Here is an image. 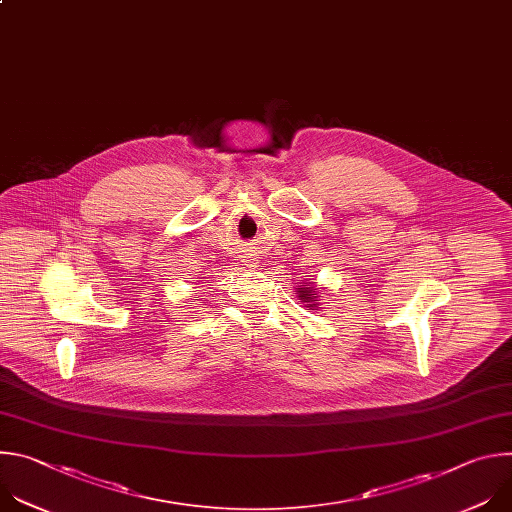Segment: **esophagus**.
Masks as SVG:
<instances>
[{"instance_id": "1", "label": "esophagus", "mask_w": 512, "mask_h": 512, "mask_svg": "<svg viewBox=\"0 0 512 512\" xmlns=\"http://www.w3.org/2000/svg\"><path fill=\"white\" fill-rule=\"evenodd\" d=\"M247 263H251V267H255L253 263H255V259H247Z\"/></svg>"}]
</instances>
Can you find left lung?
Returning a JSON list of instances; mask_svg holds the SVG:
<instances>
[{
	"label": "left lung",
	"mask_w": 512,
	"mask_h": 512,
	"mask_svg": "<svg viewBox=\"0 0 512 512\" xmlns=\"http://www.w3.org/2000/svg\"><path fill=\"white\" fill-rule=\"evenodd\" d=\"M300 298H302V302H308V308H316V304H318V300H316L318 296L310 287H300Z\"/></svg>",
	"instance_id": "obj_1"
}]
</instances>
